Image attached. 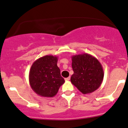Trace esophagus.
I'll return each mask as SVG.
<instances>
[{"instance_id": "34e87169", "label": "esophagus", "mask_w": 128, "mask_h": 128, "mask_svg": "<svg viewBox=\"0 0 128 128\" xmlns=\"http://www.w3.org/2000/svg\"><path fill=\"white\" fill-rule=\"evenodd\" d=\"M70 79V76H68V77L66 78H65V80H66V81H69Z\"/></svg>"}]
</instances>
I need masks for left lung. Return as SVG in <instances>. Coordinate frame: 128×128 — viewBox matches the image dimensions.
Instances as JSON below:
<instances>
[{
	"label": "left lung",
	"mask_w": 128,
	"mask_h": 128,
	"mask_svg": "<svg viewBox=\"0 0 128 128\" xmlns=\"http://www.w3.org/2000/svg\"><path fill=\"white\" fill-rule=\"evenodd\" d=\"M72 61L74 74L71 76V83L84 94L98 90L104 75L98 59L90 54L82 53L72 56Z\"/></svg>",
	"instance_id": "left-lung-1"
}]
</instances>
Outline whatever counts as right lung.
<instances>
[{
	"instance_id": "1",
	"label": "right lung",
	"mask_w": 128,
	"mask_h": 128,
	"mask_svg": "<svg viewBox=\"0 0 128 128\" xmlns=\"http://www.w3.org/2000/svg\"><path fill=\"white\" fill-rule=\"evenodd\" d=\"M58 58L46 55L35 60L29 74V84L38 96L53 98L65 82L58 67Z\"/></svg>"
}]
</instances>
